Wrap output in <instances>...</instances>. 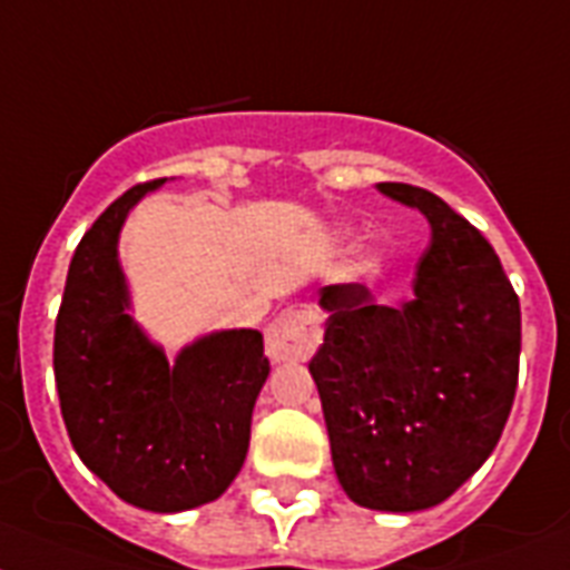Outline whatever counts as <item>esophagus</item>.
<instances>
[{"instance_id": "1", "label": "esophagus", "mask_w": 570, "mask_h": 570, "mask_svg": "<svg viewBox=\"0 0 570 570\" xmlns=\"http://www.w3.org/2000/svg\"><path fill=\"white\" fill-rule=\"evenodd\" d=\"M322 344V327L313 309L289 307L266 327V353L272 362H304Z\"/></svg>"}]
</instances>
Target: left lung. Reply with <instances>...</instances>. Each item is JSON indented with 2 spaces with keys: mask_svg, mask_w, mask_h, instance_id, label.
Returning a JSON list of instances; mask_svg holds the SVG:
<instances>
[{
  "mask_svg": "<svg viewBox=\"0 0 570 570\" xmlns=\"http://www.w3.org/2000/svg\"><path fill=\"white\" fill-rule=\"evenodd\" d=\"M432 223L414 295L376 304L324 286L309 358L338 484L356 504L414 513L446 501L490 458L519 382L521 309L495 248L432 190L380 181Z\"/></svg>",
  "mask_w": 570,
  "mask_h": 570,
  "instance_id": "1",
  "label": "left lung"
}]
</instances>
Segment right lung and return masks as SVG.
Segmentation results:
<instances>
[{
	"instance_id": "obj_1",
	"label": "right lung",
	"mask_w": 570,
	"mask_h": 570,
	"mask_svg": "<svg viewBox=\"0 0 570 570\" xmlns=\"http://www.w3.org/2000/svg\"><path fill=\"white\" fill-rule=\"evenodd\" d=\"M161 181L118 196L75 248L55 327V382L80 461L127 504L179 513L219 499L240 472L269 358L257 330H223L170 365L132 324L118 232Z\"/></svg>"
}]
</instances>
